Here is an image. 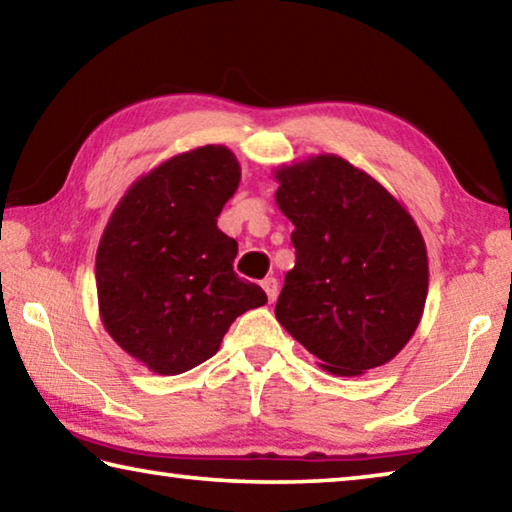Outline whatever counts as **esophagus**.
<instances>
[{
	"label": "esophagus",
	"instance_id": "obj_1",
	"mask_svg": "<svg viewBox=\"0 0 512 512\" xmlns=\"http://www.w3.org/2000/svg\"><path fill=\"white\" fill-rule=\"evenodd\" d=\"M262 289L266 291L268 300H275L277 298V291H280V284H277L275 277H266V280H262Z\"/></svg>",
	"mask_w": 512,
	"mask_h": 512
}]
</instances>
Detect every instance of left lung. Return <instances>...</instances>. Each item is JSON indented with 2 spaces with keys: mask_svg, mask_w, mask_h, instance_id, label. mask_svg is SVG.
<instances>
[{
  "mask_svg": "<svg viewBox=\"0 0 512 512\" xmlns=\"http://www.w3.org/2000/svg\"><path fill=\"white\" fill-rule=\"evenodd\" d=\"M277 207L296 225V266L275 305L280 325L332 375L384 366L418 327L427 248L395 196L339 155L275 171Z\"/></svg>",
  "mask_w": 512,
  "mask_h": 512,
  "instance_id": "1",
  "label": "left lung"
}]
</instances>
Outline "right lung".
<instances>
[{
    "mask_svg": "<svg viewBox=\"0 0 512 512\" xmlns=\"http://www.w3.org/2000/svg\"><path fill=\"white\" fill-rule=\"evenodd\" d=\"M241 167L221 144L173 155L121 198L97 250L103 327L158 375L214 357L235 318L266 305L232 271L237 241L216 225Z\"/></svg>",
    "mask_w": 512,
    "mask_h": 512,
    "instance_id": "add662e5",
    "label": "right lung"
}]
</instances>
